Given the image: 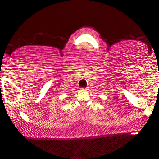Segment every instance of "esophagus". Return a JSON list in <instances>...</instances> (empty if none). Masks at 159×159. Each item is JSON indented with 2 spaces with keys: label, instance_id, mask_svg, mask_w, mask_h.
<instances>
[{
  "label": "esophagus",
  "instance_id": "obj_1",
  "mask_svg": "<svg viewBox=\"0 0 159 159\" xmlns=\"http://www.w3.org/2000/svg\"><path fill=\"white\" fill-rule=\"evenodd\" d=\"M83 90H88V89H87V88H84Z\"/></svg>",
  "mask_w": 159,
  "mask_h": 159
}]
</instances>
